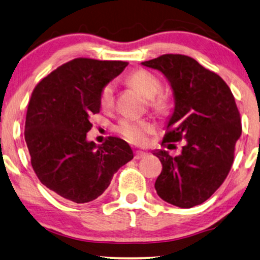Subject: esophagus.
<instances>
[{
	"label": "esophagus",
	"instance_id": "34e87169",
	"mask_svg": "<svg viewBox=\"0 0 260 260\" xmlns=\"http://www.w3.org/2000/svg\"><path fill=\"white\" fill-rule=\"evenodd\" d=\"M145 156H147V152H144V151H142V150H136V151H135V158H136V159H141V158L145 157Z\"/></svg>",
	"mask_w": 260,
	"mask_h": 260
}]
</instances>
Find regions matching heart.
<instances>
[{
    "instance_id": "obj_1",
    "label": "heart",
    "mask_w": 260,
    "mask_h": 260,
    "mask_svg": "<svg viewBox=\"0 0 260 260\" xmlns=\"http://www.w3.org/2000/svg\"><path fill=\"white\" fill-rule=\"evenodd\" d=\"M126 83L147 98L148 106L155 112H165L169 108V98L161 91V81L155 74L147 70L134 71L126 77ZM99 104L104 110L112 109L115 104V90L112 84H106L99 94ZM115 130L127 142L134 144H144L149 135L155 133V125L149 120L120 119Z\"/></svg>"
}]
</instances>
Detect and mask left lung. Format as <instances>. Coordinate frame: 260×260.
<instances>
[{
    "label": "left lung",
    "instance_id": "left-lung-1",
    "mask_svg": "<svg viewBox=\"0 0 260 260\" xmlns=\"http://www.w3.org/2000/svg\"><path fill=\"white\" fill-rule=\"evenodd\" d=\"M142 65L165 74L175 108L162 145L186 140L181 155L157 150L162 172L155 182L158 197L181 208L201 205L229 175L241 119L229 85L218 74L182 54H163Z\"/></svg>",
    "mask_w": 260,
    "mask_h": 260
}]
</instances>
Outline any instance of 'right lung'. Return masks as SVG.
I'll return each instance as SVG.
<instances>
[{
    "label": "right lung",
    "mask_w": 260,
    "mask_h": 260,
    "mask_svg": "<svg viewBox=\"0 0 260 260\" xmlns=\"http://www.w3.org/2000/svg\"><path fill=\"white\" fill-rule=\"evenodd\" d=\"M126 61L77 58L45 77L28 104L24 140L38 179L60 198L85 204L104 193L113 174L131 161L125 141L110 136L87 142L99 94Z\"/></svg>",
    "instance_id": "1"
}]
</instances>
